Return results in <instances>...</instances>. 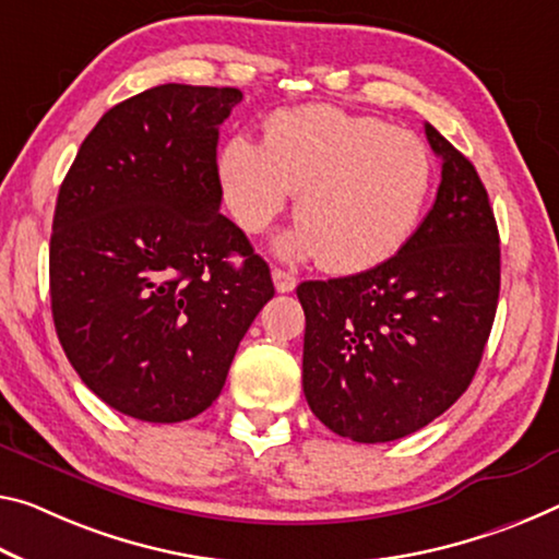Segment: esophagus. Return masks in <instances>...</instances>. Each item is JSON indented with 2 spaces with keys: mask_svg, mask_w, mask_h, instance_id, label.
Instances as JSON below:
<instances>
[{
  "mask_svg": "<svg viewBox=\"0 0 559 559\" xmlns=\"http://www.w3.org/2000/svg\"><path fill=\"white\" fill-rule=\"evenodd\" d=\"M273 286H276L278 294H290V290L298 286V281H296L294 273L273 269Z\"/></svg>",
  "mask_w": 559,
  "mask_h": 559,
  "instance_id": "1",
  "label": "esophagus"
}]
</instances>
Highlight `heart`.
<instances>
[{"label":"heart","instance_id":"heart-1","mask_svg":"<svg viewBox=\"0 0 559 559\" xmlns=\"http://www.w3.org/2000/svg\"><path fill=\"white\" fill-rule=\"evenodd\" d=\"M218 179L236 224L259 234L298 191L300 224L276 243L283 259L328 271L376 269L411 241L428 206L436 166L411 131L328 104L273 114L265 141L228 139Z\"/></svg>","mask_w":559,"mask_h":559}]
</instances>
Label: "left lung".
Listing matches in <instances>:
<instances>
[{
	"label": "left lung",
	"mask_w": 559,
	"mask_h": 559,
	"mask_svg": "<svg viewBox=\"0 0 559 559\" xmlns=\"http://www.w3.org/2000/svg\"><path fill=\"white\" fill-rule=\"evenodd\" d=\"M438 197L418 231L376 269L306 281L304 393L325 428L391 442L467 391L500 296V236L475 166L425 123Z\"/></svg>",
	"instance_id": "obj_1"
}]
</instances>
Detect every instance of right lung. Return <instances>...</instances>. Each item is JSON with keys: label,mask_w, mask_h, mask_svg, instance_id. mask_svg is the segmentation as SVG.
<instances>
[{"label": "right lung", "mask_w": 559, "mask_h": 559, "mask_svg": "<svg viewBox=\"0 0 559 559\" xmlns=\"http://www.w3.org/2000/svg\"><path fill=\"white\" fill-rule=\"evenodd\" d=\"M241 99L234 86L146 88L88 131L59 189V343L88 391L136 420L206 411L276 294L269 263L218 211V127Z\"/></svg>", "instance_id": "right-lung-1"}]
</instances>
